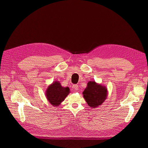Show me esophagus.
I'll list each match as a JSON object with an SVG mask.
<instances>
[{
	"mask_svg": "<svg viewBox=\"0 0 148 148\" xmlns=\"http://www.w3.org/2000/svg\"><path fill=\"white\" fill-rule=\"evenodd\" d=\"M73 88L74 89H75V90H79V86L77 84H74L73 86Z\"/></svg>",
	"mask_w": 148,
	"mask_h": 148,
	"instance_id": "esophagus-1",
	"label": "esophagus"
}]
</instances>
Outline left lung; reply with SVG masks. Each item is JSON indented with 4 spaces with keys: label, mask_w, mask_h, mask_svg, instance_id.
<instances>
[{
    "label": "left lung",
    "mask_w": 148,
    "mask_h": 148,
    "mask_svg": "<svg viewBox=\"0 0 148 148\" xmlns=\"http://www.w3.org/2000/svg\"><path fill=\"white\" fill-rule=\"evenodd\" d=\"M107 89L104 85L95 81H89L83 92L84 99L92 108L101 105L107 98Z\"/></svg>",
    "instance_id": "obj_1"
}]
</instances>
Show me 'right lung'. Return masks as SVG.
I'll use <instances>...</instances> for the list:
<instances>
[{
  "label": "right lung",
  "mask_w": 148,
  "mask_h": 148,
  "mask_svg": "<svg viewBox=\"0 0 148 148\" xmlns=\"http://www.w3.org/2000/svg\"><path fill=\"white\" fill-rule=\"evenodd\" d=\"M69 93L70 90L68 87L62 86L59 81H54L47 88L45 96L53 106L58 107Z\"/></svg>",
  "instance_id": "right-lung-1"
}]
</instances>
